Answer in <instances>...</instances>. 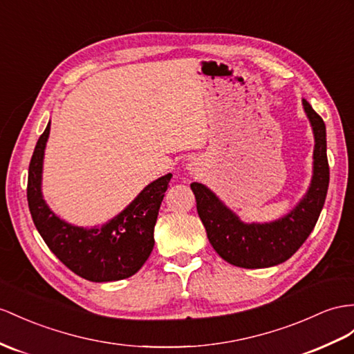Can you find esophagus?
Here are the masks:
<instances>
[{
    "instance_id": "esophagus-1",
    "label": "esophagus",
    "mask_w": 354,
    "mask_h": 354,
    "mask_svg": "<svg viewBox=\"0 0 354 354\" xmlns=\"http://www.w3.org/2000/svg\"><path fill=\"white\" fill-rule=\"evenodd\" d=\"M193 166H194V165H188V170H193V169H194Z\"/></svg>"
}]
</instances>
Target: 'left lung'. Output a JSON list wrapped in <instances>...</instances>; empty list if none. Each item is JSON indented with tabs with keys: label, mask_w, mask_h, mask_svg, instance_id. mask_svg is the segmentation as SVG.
I'll use <instances>...</instances> for the list:
<instances>
[{
	"label": "left lung",
	"mask_w": 354,
	"mask_h": 354,
	"mask_svg": "<svg viewBox=\"0 0 354 354\" xmlns=\"http://www.w3.org/2000/svg\"><path fill=\"white\" fill-rule=\"evenodd\" d=\"M302 106L314 134L313 178L305 196L288 214L269 223H243L212 189L201 183L189 185L207 239L230 265L259 269L284 263L301 248L319 220L329 187L326 125L306 100Z\"/></svg>",
	"instance_id": "left-lung-1"
}]
</instances>
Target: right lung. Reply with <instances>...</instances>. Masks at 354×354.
<instances>
[{
    "mask_svg": "<svg viewBox=\"0 0 354 354\" xmlns=\"http://www.w3.org/2000/svg\"><path fill=\"white\" fill-rule=\"evenodd\" d=\"M49 133L50 122L35 145L26 188L30 212L40 236L70 270L93 283L134 275L153 248V227L171 174L152 180L125 209L103 225L80 227L59 218L43 198V158Z\"/></svg>",
    "mask_w": 354,
    "mask_h": 354,
    "instance_id": "1",
    "label": "right lung"
}]
</instances>
